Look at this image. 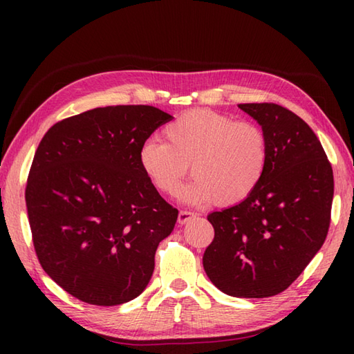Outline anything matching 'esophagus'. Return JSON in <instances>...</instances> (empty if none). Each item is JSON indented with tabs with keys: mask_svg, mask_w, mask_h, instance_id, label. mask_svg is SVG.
Wrapping results in <instances>:
<instances>
[{
	"mask_svg": "<svg viewBox=\"0 0 354 354\" xmlns=\"http://www.w3.org/2000/svg\"><path fill=\"white\" fill-rule=\"evenodd\" d=\"M194 217H196V214H194V213L181 209V212H179V214H178V223L185 225L187 222H190L192 219H194Z\"/></svg>",
	"mask_w": 354,
	"mask_h": 354,
	"instance_id": "obj_1",
	"label": "esophagus"
}]
</instances>
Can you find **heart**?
<instances>
[{
  "mask_svg": "<svg viewBox=\"0 0 354 354\" xmlns=\"http://www.w3.org/2000/svg\"><path fill=\"white\" fill-rule=\"evenodd\" d=\"M165 140L150 138L140 165L158 190L175 196L189 171L184 199L231 207L250 198L268 165V138L260 126L209 109H192L164 127Z\"/></svg>",
  "mask_w": 354,
  "mask_h": 354,
  "instance_id": "obj_1",
  "label": "heart"
}]
</instances>
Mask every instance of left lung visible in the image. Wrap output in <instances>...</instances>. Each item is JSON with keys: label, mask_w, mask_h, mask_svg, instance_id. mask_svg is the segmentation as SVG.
I'll return each mask as SVG.
<instances>
[{"label": "left lung", "mask_w": 354, "mask_h": 354, "mask_svg": "<svg viewBox=\"0 0 354 354\" xmlns=\"http://www.w3.org/2000/svg\"><path fill=\"white\" fill-rule=\"evenodd\" d=\"M239 108L268 138L261 183L237 205L213 212V242L204 269L223 293L266 298L288 289L327 237L333 201V170L304 120L275 103Z\"/></svg>", "instance_id": "8db88e82"}]
</instances>
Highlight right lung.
<instances>
[{"label": "right lung", "instance_id": "obj_1", "mask_svg": "<svg viewBox=\"0 0 354 354\" xmlns=\"http://www.w3.org/2000/svg\"><path fill=\"white\" fill-rule=\"evenodd\" d=\"M170 118L147 104L95 108L51 126L37 146L26 189L35 251L51 280L80 301L123 304L150 281L178 209L138 155Z\"/></svg>", "mask_w": 354, "mask_h": 354}]
</instances>
